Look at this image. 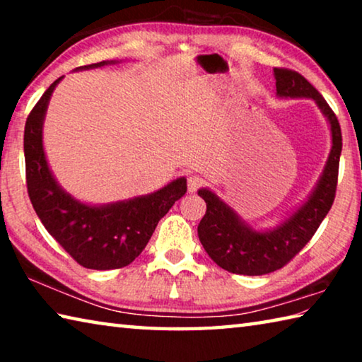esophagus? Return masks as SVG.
Instances as JSON below:
<instances>
[{"label":"esophagus","instance_id":"34e87169","mask_svg":"<svg viewBox=\"0 0 362 362\" xmlns=\"http://www.w3.org/2000/svg\"><path fill=\"white\" fill-rule=\"evenodd\" d=\"M187 182H188V192L189 193H194L199 187H203L204 179L201 175H198V174H192V175H188V180Z\"/></svg>","mask_w":362,"mask_h":362}]
</instances>
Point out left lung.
Here are the masks:
<instances>
[{"mask_svg": "<svg viewBox=\"0 0 362 362\" xmlns=\"http://www.w3.org/2000/svg\"><path fill=\"white\" fill-rule=\"evenodd\" d=\"M279 97L313 99L326 115L332 132V150L320 182L308 201L269 231H255L236 216L230 206L211 189H199L206 201V214L198 225L199 241L211 259L230 273L260 276L287 265L305 247L335 199L339 163L341 153V131L332 108L313 84L300 73L289 69H273Z\"/></svg>", "mask_w": 362, "mask_h": 362, "instance_id": "8db88e82", "label": "left lung"}]
</instances>
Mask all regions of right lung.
Instances as JSON below:
<instances>
[{"instance_id": "obj_1", "label": "right lung", "mask_w": 362, "mask_h": 362, "mask_svg": "<svg viewBox=\"0 0 362 362\" xmlns=\"http://www.w3.org/2000/svg\"><path fill=\"white\" fill-rule=\"evenodd\" d=\"M113 60L84 65L97 69ZM56 79L30 112L23 132L27 189L36 216L54 240L89 269H115L137 259L155 231L156 225L175 201L187 193V180L177 179L158 192L107 206H88L73 199L57 185L49 170L42 150V119Z\"/></svg>"}]
</instances>
